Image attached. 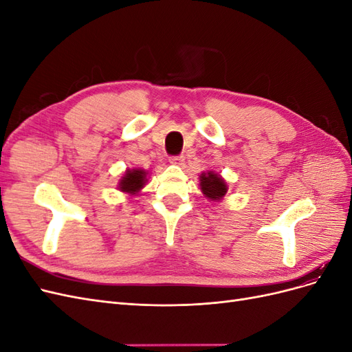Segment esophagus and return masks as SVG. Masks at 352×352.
<instances>
[{
  "label": "esophagus",
  "mask_w": 352,
  "mask_h": 352,
  "mask_svg": "<svg viewBox=\"0 0 352 352\" xmlns=\"http://www.w3.org/2000/svg\"><path fill=\"white\" fill-rule=\"evenodd\" d=\"M184 162H185L184 155H180V157H170V163L175 164V166H182Z\"/></svg>",
  "instance_id": "esophagus-1"
}]
</instances>
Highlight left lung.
<instances>
[{"label": "left lung", "mask_w": 352, "mask_h": 352, "mask_svg": "<svg viewBox=\"0 0 352 352\" xmlns=\"http://www.w3.org/2000/svg\"><path fill=\"white\" fill-rule=\"evenodd\" d=\"M199 188L202 195L212 202L221 201L228 192L226 180L216 172H202L199 175Z\"/></svg>", "instance_id": "1"}]
</instances>
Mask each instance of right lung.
<instances>
[{"instance_id":"obj_1","label":"right lung","mask_w":352,"mask_h":352,"mask_svg":"<svg viewBox=\"0 0 352 352\" xmlns=\"http://www.w3.org/2000/svg\"><path fill=\"white\" fill-rule=\"evenodd\" d=\"M146 176L148 172H145L142 168H126V172L119 180V186H117V189L129 197L138 195L148 182Z\"/></svg>"}]
</instances>
